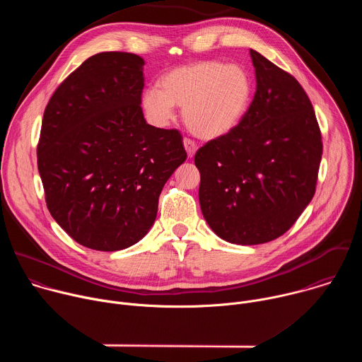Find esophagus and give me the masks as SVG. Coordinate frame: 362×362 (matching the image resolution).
I'll return each mask as SVG.
<instances>
[{"instance_id":"esophagus-1","label":"esophagus","mask_w":362,"mask_h":362,"mask_svg":"<svg viewBox=\"0 0 362 362\" xmlns=\"http://www.w3.org/2000/svg\"><path fill=\"white\" fill-rule=\"evenodd\" d=\"M183 144H185V148H186V151H187V156H189V158H193V154L196 153V148H197L196 143H194L192 139L185 137V139H183Z\"/></svg>"}]
</instances>
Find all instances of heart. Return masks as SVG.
<instances>
[{
  "label": "heart",
  "instance_id": "b5f03b06",
  "mask_svg": "<svg viewBox=\"0 0 362 362\" xmlns=\"http://www.w3.org/2000/svg\"><path fill=\"white\" fill-rule=\"evenodd\" d=\"M252 100V78L239 64L203 60L166 73L159 87L143 93L147 119L166 127L175 119V106L183 107V120L197 137L214 140L230 133L246 115Z\"/></svg>",
  "mask_w": 362,
  "mask_h": 362
}]
</instances>
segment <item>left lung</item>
Segmentation results:
<instances>
[{
    "label": "left lung",
    "mask_w": 362,
    "mask_h": 362,
    "mask_svg": "<svg viewBox=\"0 0 362 362\" xmlns=\"http://www.w3.org/2000/svg\"><path fill=\"white\" fill-rule=\"evenodd\" d=\"M256 91L240 123L194 154L199 202L211 229L236 245L284 235L313 200L322 137L298 80L250 49Z\"/></svg>",
    "instance_id": "left-lung-1"
}]
</instances>
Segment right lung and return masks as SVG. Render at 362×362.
<instances>
[{
    "label": "right lung",
    "mask_w": 362,
    "mask_h": 362,
    "mask_svg": "<svg viewBox=\"0 0 362 362\" xmlns=\"http://www.w3.org/2000/svg\"><path fill=\"white\" fill-rule=\"evenodd\" d=\"M143 66L132 53H98L44 110L37 165L47 208L94 250H122L144 238L165 183L187 158L179 130L144 120Z\"/></svg>",
    "instance_id": "1"
}]
</instances>
